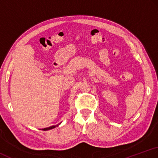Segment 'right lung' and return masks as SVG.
<instances>
[{
    "instance_id": "right-lung-1",
    "label": "right lung",
    "mask_w": 158,
    "mask_h": 158,
    "mask_svg": "<svg viewBox=\"0 0 158 158\" xmlns=\"http://www.w3.org/2000/svg\"><path fill=\"white\" fill-rule=\"evenodd\" d=\"M60 123H59V124H57V125H52V126H50V127H49L44 128V129H42V130H44V131H46V130H51V129H53V128H54V127H57L58 125H60Z\"/></svg>"
}]
</instances>
